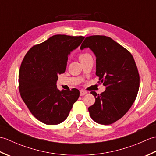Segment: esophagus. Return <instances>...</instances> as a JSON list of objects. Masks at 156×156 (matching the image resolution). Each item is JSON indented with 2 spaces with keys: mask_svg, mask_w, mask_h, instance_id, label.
I'll return each instance as SVG.
<instances>
[{
  "mask_svg": "<svg viewBox=\"0 0 156 156\" xmlns=\"http://www.w3.org/2000/svg\"><path fill=\"white\" fill-rule=\"evenodd\" d=\"M86 94H87V91H84V90H82L80 91V96H83V95H84Z\"/></svg>",
  "mask_w": 156,
  "mask_h": 156,
  "instance_id": "esophagus-1",
  "label": "esophagus"
}]
</instances>
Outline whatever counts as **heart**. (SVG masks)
<instances>
[{"label":"heart","instance_id":"obj_1","mask_svg":"<svg viewBox=\"0 0 156 156\" xmlns=\"http://www.w3.org/2000/svg\"><path fill=\"white\" fill-rule=\"evenodd\" d=\"M90 56L91 55L88 54V53H82V54H80V55H79V60H80V62H82L85 60V59L88 58L89 57H90Z\"/></svg>","mask_w":156,"mask_h":156}]
</instances>
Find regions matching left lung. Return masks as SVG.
I'll return each mask as SVG.
<instances>
[{
    "instance_id": "1",
    "label": "left lung",
    "mask_w": 156,
    "mask_h": 156,
    "mask_svg": "<svg viewBox=\"0 0 156 156\" xmlns=\"http://www.w3.org/2000/svg\"><path fill=\"white\" fill-rule=\"evenodd\" d=\"M90 48L96 58V75L106 87L101 94L90 93L95 102L88 108L97 123L110 125L126 114L137 97L140 75L133 55L111 37L92 35L86 37L80 49Z\"/></svg>"
}]
</instances>
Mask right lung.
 Segmentation results:
<instances>
[{"label": "right lung", "instance_id": "add662e5", "mask_svg": "<svg viewBox=\"0 0 156 156\" xmlns=\"http://www.w3.org/2000/svg\"><path fill=\"white\" fill-rule=\"evenodd\" d=\"M84 38L53 35L32 47L23 59L19 73L20 94L31 114L46 125L65 121L80 96L76 88L59 90L56 82L66 70L68 55Z\"/></svg>", "mask_w": 156, "mask_h": 156}]
</instances>
